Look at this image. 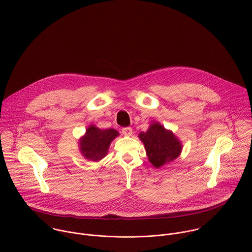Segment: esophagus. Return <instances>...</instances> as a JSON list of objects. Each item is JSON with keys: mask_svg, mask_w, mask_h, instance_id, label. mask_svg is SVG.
Masks as SVG:
<instances>
[{"mask_svg": "<svg viewBox=\"0 0 252 252\" xmlns=\"http://www.w3.org/2000/svg\"><path fill=\"white\" fill-rule=\"evenodd\" d=\"M122 132H123V134L126 135V136H129V135L132 134V128H131V127H124V128L122 129Z\"/></svg>", "mask_w": 252, "mask_h": 252, "instance_id": "34e87169", "label": "esophagus"}]
</instances>
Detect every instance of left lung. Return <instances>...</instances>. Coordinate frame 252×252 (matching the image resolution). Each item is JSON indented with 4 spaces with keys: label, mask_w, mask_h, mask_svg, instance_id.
Returning <instances> with one entry per match:
<instances>
[{
    "label": "left lung",
    "mask_w": 252,
    "mask_h": 252,
    "mask_svg": "<svg viewBox=\"0 0 252 252\" xmlns=\"http://www.w3.org/2000/svg\"><path fill=\"white\" fill-rule=\"evenodd\" d=\"M138 138L145 146L150 162L159 168L176 159L182 154L183 143L169 129L158 122H152L147 131H141Z\"/></svg>",
    "instance_id": "8db88e82"
}]
</instances>
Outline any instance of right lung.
<instances>
[{"label":"right lung","mask_w":252,"mask_h":252,"mask_svg":"<svg viewBox=\"0 0 252 252\" xmlns=\"http://www.w3.org/2000/svg\"><path fill=\"white\" fill-rule=\"evenodd\" d=\"M119 135V131L114 128L100 129L95 125H90L79 139L80 153L88 160L99 161L107 155L111 142Z\"/></svg>","instance_id":"obj_1"}]
</instances>
